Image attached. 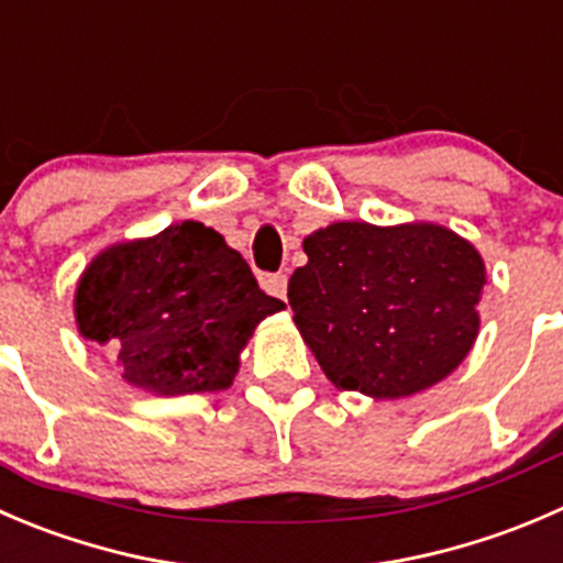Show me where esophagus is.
<instances>
[{"mask_svg": "<svg viewBox=\"0 0 563 563\" xmlns=\"http://www.w3.org/2000/svg\"><path fill=\"white\" fill-rule=\"evenodd\" d=\"M263 287L268 289L271 295H276V298H284V295H287V276L284 274L263 276Z\"/></svg>", "mask_w": 563, "mask_h": 563, "instance_id": "1", "label": "esophagus"}]
</instances>
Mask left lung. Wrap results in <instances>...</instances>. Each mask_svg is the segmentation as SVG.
I'll list each match as a JSON object with an SVG mask.
<instances>
[{"label": "left lung", "mask_w": 563, "mask_h": 563, "mask_svg": "<svg viewBox=\"0 0 563 563\" xmlns=\"http://www.w3.org/2000/svg\"><path fill=\"white\" fill-rule=\"evenodd\" d=\"M287 298L328 380L375 399L452 375L478 333L484 260L441 224L336 221L303 241Z\"/></svg>", "instance_id": "left-lung-1"}]
</instances>
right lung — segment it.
I'll list each match as a JSON object with an SVG mask.
<instances>
[{
  "mask_svg": "<svg viewBox=\"0 0 563 563\" xmlns=\"http://www.w3.org/2000/svg\"><path fill=\"white\" fill-rule=\"evenodd\" d=\"M246 260L199 221L114 243L76 284V325L158 397L230 388L254 328L282 311Z\"/></svg>",
  "mask_w": 563,
  "mask_h": 563,
  "instance_id": "right-lung-1",
  "label": "right lung"
}]
</instances>
